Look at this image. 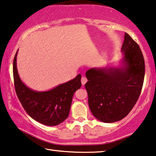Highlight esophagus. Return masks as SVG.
Returning <instances> with one entry per match:
<instances>
[{
    "label": "esophagus",
    "instance_id": "esophagus-1",
    "mask_svg": "<svg viewBox=\"0 0 156 156\" xmlns=\"http://www.w3.org/2000/svg\"><path fill=\"white\" fill-rule=\"evenodd\" d=\"M87 78H86L85 77H84V76H83L82 78H81V83H82L83 85H85V84L86 83H87Z\"/></svg>",
    "mask_w": 156,
    "mask_h": 156
}]
</instances>
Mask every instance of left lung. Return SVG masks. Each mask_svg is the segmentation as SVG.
<instances>
[{"label": "left lung", "instance_id": "left-lung-1", "mask_svg": "<svg viewBox=\"0 0 156 156\" xmlns=\"http://www.w3.org/2000/svg\"><path fill=\"white\" fill-rule=\"evenodd\" d=\"M122 67L93 68L86 71L88 104L97 119L114 122L128 115L137 101L144 83L145 62L137 43L125 34Z\"/></svg>", "mask_w": 156, "mask_h": 156}]
</instances>
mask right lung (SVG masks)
I'll list each match as a JSON object with an SVG mask.
<instances>
[{
    "label": "right lung",
    "instance_id": "right-lung-1",
    "mask_svg": "<svg viewBox=\"0 0 156 156\" xmlns=\"http://www.w3.org/2000/svg\"><path fill=\"white\" fill-rule=\"evenodd\" d=\"M16 52L13 61V77L16 94L23 108L37 122L48 126L60 124L68 118L72 99L81 87V75L45 92L30 89L22 83L17 69Z\"/></svg>",
    "mask_w": 156,
    "mask_h": 156
}]
</instances>
